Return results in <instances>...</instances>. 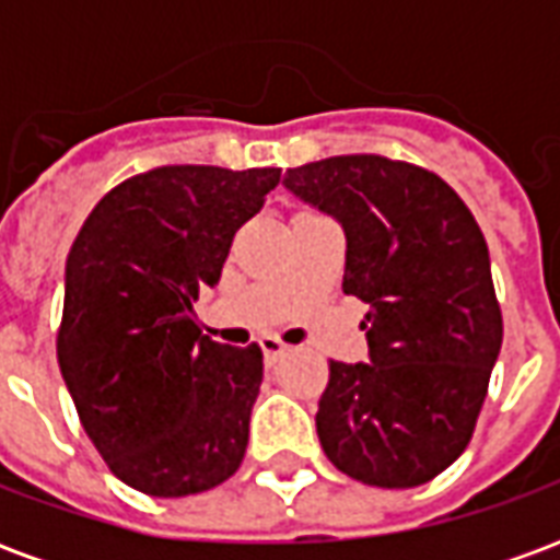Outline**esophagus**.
Here are the masks:
<instances>
[{
    "label": "esophagus",
    "instance_id": "34e87169",
    "mask_svg": "<svg viewBox=\"0 0 560 560\" xmlns=\"http://www.w3.org/2000/svg\"><path fill=\"white\" fill-rule=\"evenodd\" d=\"M260 351H264V357H267V363H279V357H284L288 353V345L279 339H272V336H267V339H260Z\"/></svg>",
    "mask_w": 560,
    "mask_h": 560
}]
</instances>
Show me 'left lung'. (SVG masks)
I'll return each mask as SVG.
<instances>
[{
  "label": "left lung",
  "instance_id": "obj_1",
  "mask_svg": "<svg viewBox=\"0 0 560 560\" xmlns=\"http://www.w3.org/2000/svg\"><path fill=\"white\" fill-rule=\"evenodd\" d=\"M345 228L341 288L369 303V363L329 360L317 438L353 480L411 489L468 446L504 339L489 248L438 173L384 155H336L284 173Z\"/></svg>",
  "mask_w": 560,
  "mask_h": 560
}]
</instances>
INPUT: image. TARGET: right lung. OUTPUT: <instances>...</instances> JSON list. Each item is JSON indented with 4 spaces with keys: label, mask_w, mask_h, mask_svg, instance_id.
Masks as SVG:
<instances>
[{
    "label": "right lung",
    "mask_w": 560,
    "mask_h": 560,
    "mask_svg": "<svg viewBox=\"0 0 560 560\" xmlns=\"http://www.w3.org/2000/svg\"><path fill=\"white\" fill-rule=\"evenodd\" d=\"M279 179L152 167L110 188L68 252L59 369L95 450L138 492H207L243 465L264 353L203 336L195 300Z\"/></svg>",
    "instance_id": "right-lung-1"
}]
</instances>
